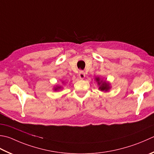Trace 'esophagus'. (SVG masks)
Wrapping results in <instances>:
<instances>
[{"label":"esophagus","mask_w":154,"mask_h":154,"mask_svg":"<svg viewBox=\"0 0 154 154\" xmlns=\"http://www.w3.org/2000/svg\"><path fill=\"white\" fill-rule=\"evenodd\" d=\"M85 73H84V72H83V71H81L79 72V79H84V78H85Z\"/></svg>","instance_id":"obj_1"}]
</instances>
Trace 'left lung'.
<instances>
[{
	"instance_id": "obj_1",
	"label": "left lung",
	"mask_w": 154,
	"mask_h": 154,
	"mask_svg": "<svg viewBox=\"0 0 154 154\" xmlns=\"http://www.w3.org/2000/svg\"><path fill=\"white\" fill-rule=\"evenodd\" d=\"M95 81L97 83V85L99 87V90L101 91L107 92L109 91L111 89V84L106 80H103L102 78L99 77H95Z\"/></svg>"
}]
</instances>
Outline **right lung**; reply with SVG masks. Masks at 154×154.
I'll return each instance as SVG.
<instances>
[{"instance_id":"right-lung-1","label":"right lung","mask_w":154,"mask_h":154,"mask_svg":"<svg viewBox=\"0 0 154 154\" xmlns=\"http://www.w3.org/2000/svg\"><path fill=\"white\" fill-rule=\"evenodd\" d=\"M62 83L63 84H65V83L64 82V81H62ZM63 89V87L61 85H55V87H53V91H59V89Z\"/></svg>"}]
</instances>
